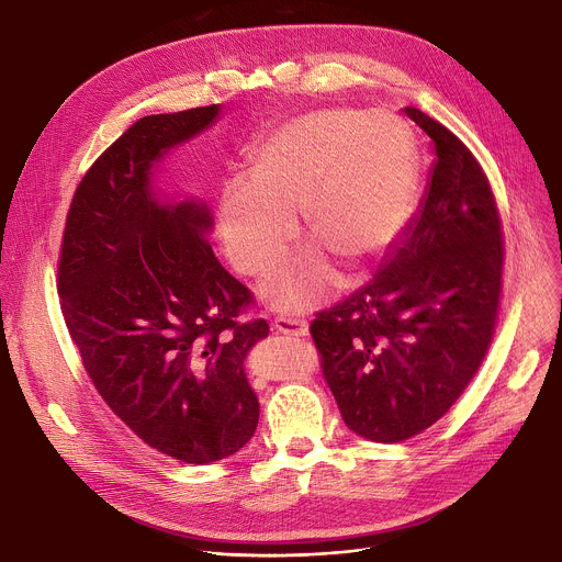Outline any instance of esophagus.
Here are the masks:
<instances>
[{
    "label": "esophagus",
    "instance_id": "1",
    "mask_svg": "<svg viewBox=\"0 0 562 562\" xmlns=\"http://www.w3.org/2000/svg\"><path fill=\"white\" fill-rule=\"evenodd\" d=\"M273 329L284 336H307L310 325L304 321H295V318H276Z\"/></svg>",
    "mask_w": 562,
    "mask_h": 562
}]
</instances>
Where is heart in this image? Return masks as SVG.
<instances>
[{"label":"heart","instance_id":"1","mask_svg":"<svg viewBox=\"0 0 562 562\" xmlns=\"http://www.w3.org/2000/svg\"><path fill=\"white\" fill-rule=\"evenodd\" d=\"M415 194V143L398 119L325 108L280 123L255 147L250 183L222 194L220 233L237 271L265 276L291 248L300 211L318 244L280 267L262 300L304 314L338 286L334 258L363 267L398 239Z\"/></svg>","mask_w":562,"mask_h":562}]
</instances>
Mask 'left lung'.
<instances>
[{
  "label": "left lung",
  "mask_w": 562,
  "mask_h": 562,
  "mask_svg": "<svg viewBox=\"0 0 562 562\" xmlns=\"http://www.w3.org/2000/svg\"><path fill=\"white\" fill-rule=\"evenodd\" d=\"M403 112L435 155L422 209L376 276L312 323L345 426L381 443L430 428L471 383L504 262L495 199L469 147L422 110Z\"/></svg>",
  "instance_id": "obj_1"
}]
</instances>
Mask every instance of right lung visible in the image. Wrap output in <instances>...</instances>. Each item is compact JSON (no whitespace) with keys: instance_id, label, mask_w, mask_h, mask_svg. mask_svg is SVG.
Listing matches in <instances>:
<instances>
[{"instance_id":"obj_1","label":"right lung","mask_w":562,"mask_h":562,"mask_svg":"<svg viewBox=\"0 0 562 562\" xmlns=\"http://www.w3.org/2000/svg\"><path fill=\"white\" fill-rule=\"evenodd\" d=\"M222 108L136 121L82 177L67 215L58 289L98 394L147 446L211 464L250 441L260 401L244 361L267 321L237 323L250 291L215 258L206 201L157 183L170 151Z\"/></svg>"}]
</instances>
